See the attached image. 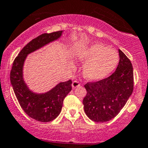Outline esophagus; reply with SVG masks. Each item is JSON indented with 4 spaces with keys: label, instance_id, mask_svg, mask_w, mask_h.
<instances>
[{
    "label": "esophagus",
    "instance_id": "obj_1",
    "mask_svg": "<svg viewBox=\"0 0 148 148\" xmlns=\"http://www.w3.org/2000/svg\"><path fill=\"white\" fill-rule=\"evenodd\" d=\"M72 88H77V87H79V86H80V83H79V82H78V81H77V80H74V82H72Z\"/></svg>",
    "mask_w": 148,
    "mask_h": 148
}]
</instances>
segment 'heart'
Masks as SVG:
<instances>
[{"mask_svg": "<svg viewBox=\"0 0 148 148\" xmlns=\"http://www.w3.org/2000/svg\"><path fill=\"white\" fill-rule=\"evenodd\" d=\"M75 56L85 64L82 71L84 77L93 82L107 78L119 62L118 52L100 43H93L78 49Z\"/></svg>", "mask_w": 148, "mask_h": 148, "instance_id": "1", "label": "heart"}]
</instances>
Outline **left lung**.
<instances>
[{
  "label": "left lung",
  "mask_w": 148,
  "mask_h": 148,
  "mask_svg": "<svg viewBox=\"0 0 148 148\" xmlns=\"http://www.w3.org/2000/svg\"><path fill=\"white\" fill-rule=\"evenodd\" d=\"M118 52L119 63L111 76L85 85L87 94L83 99L84 110L88 118L95 122L104 123L114 118L133 92L132 64L121 49Z\"/></svg>",
  "instance_id": "obj_1"
}]
</instances>
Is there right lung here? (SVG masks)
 Wrapping results in <instances>:
<instances>
[{
    "label": "right lung",
    "instance_id": "obj_1",
    "mask_svg": "<svg viewBox=\"0 0 148 148\" xmlns=\"http://www.w3.org/2000/svg\"><path fill=\"white\" fill-rule=\"evenodd\" d=\"M62 34L63 30L44 34L30 41L18 54L11 70V83L20 106L29 117L40 122H50L59 115L65 97L72 89V82H60L46 93H35L24 80V63L29 54L58 40Z\"/></svg>",
    "mask_w": 148,
    "mask_h": 148
}]
</instances>
